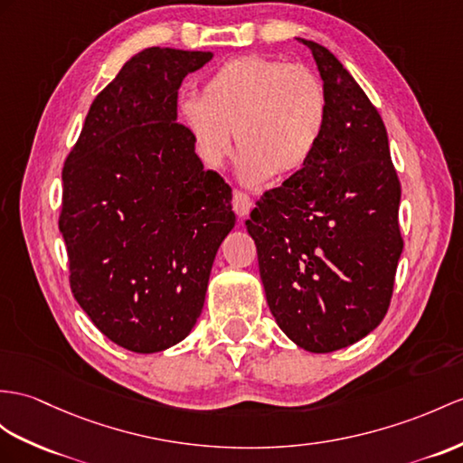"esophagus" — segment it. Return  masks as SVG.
I'll use <instances>...</instances> for the list:
<instances>
[{
	"label": "esophagus",
	"instance_id": "obj_1",
	"mask_svg": "<svg viewBox=\"0 0 463 463\" xmlns=\"http://www.w3.org/2000/svg\"><path fill=\"white\" fill-rule=\"evenodd\" d=\"M232 206H233V212L238 213L240 218H245L247 213L251 212V206L253 202L251 198L247 196L245 193H241V190H233V198H232Z\"/></svg>",
	"mask_w": 463,
	"mask_h": 463
}]
</instances>
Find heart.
<instances>
[{"label": "heart", "mask_w": 463, "mask_h": 463, "mask_svg": "<svg viewBox=\"0 0 463 463\" xmlns=\"http://www.w3.org/2000/svg\"><path fill=\"white\" fill-rule=\"evenodd\" d=\"M180 121L206 166L220 168L241 149L240 176L261 184L307 166L328 123V94L317 72L269 56L223 62L202 86V98L180 101Z\"/></svg>", "instance_id": "b5f03b06"}]
</instances>
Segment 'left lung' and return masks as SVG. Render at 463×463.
Here are the masks:
<instances>
[{
  "label": "left lung",
  "mask_w": 463,
  "mask_h": 463,
  "mask_svg": "<svg viewBox=\"0 0 463 463\" xmlns=\"http://www.w3.org/2000/svg\"><path fill=\"white\" fill-rule=\"evenodd\" d=\"M298 41L328 94L326 133L312 161L259 198L245 225L279 328L307 352L330 354L385 318L402 253L401 184L364 90L328 49Z\"/></svg>",
  "instance_id": "obj_1"
}]
</instances>
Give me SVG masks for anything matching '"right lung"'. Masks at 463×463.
Wrapping results in <instances>:
<instances>
[{
	"mask_svg": "<svg viewBox=\"0 0 463 463\" xmlns=\"http://www.w3.org/2000/svg\"><path fill=\"white\" fill-rule=\"evenodd\" d=\"M208 51L133 54L90 106L62 168L59 228L71 288L96 328L135 354L183 342L233 225L232 188L204 171L178 88Z\"/></svg>",
	"mask_w": 463,
	"mask_h": 463,
	"instance_id": "right-lung-1",
	"label": "right lung"
}]
</instances>
